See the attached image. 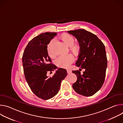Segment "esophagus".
<instances>
[{
  "mask_svg": "<svg viewBox=\"0 0 123 123\" xmlns=\"http://www.w3.org/2000/svg\"><path fill=\"white\" fill-rule=\"evenodd\" d=\"M67 73L69 74V73H71V70L70 69H67Z\"/></svg>",
  "mask_w": 123,
  "mask_h": 123,
  "instance_id": "1",
  "label": "esophagus"
}]
</instances>
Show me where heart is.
<instances>
[{"instance_id": "obj_1", "label": "heart", "mask_w": 123, "mask_h": 123, "mask_svg": "<svg viewBox=\"0 0 123 123\" xmlns=\"http://www.w3.org/2000/svg\"><path fill=\"white\" fill-rule=\"evenodd\" d=\"M61 39L62 42L67 46L69 47L70 50L73 53H77L80 51V46L77 44H74V37L69 34H64L62 36ZM54 43V40H51L47 46V51L48 55L51 57H54L55 54L52 50V46ZM74 59L71 55L60 56L56 60L57 65L61 67L67 68L73 62Z\"/></svg>"}]
</instances>
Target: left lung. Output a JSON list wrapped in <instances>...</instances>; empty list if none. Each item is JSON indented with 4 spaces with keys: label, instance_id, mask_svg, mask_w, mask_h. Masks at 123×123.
Wrapping results in <instances>:
<instances>
[{
    "label": "left lung",
    "instance_id": "1",
    "mask_svg": "<svg viewBox=\"0 0 123 123\" xmlns=\"http://www.w3.org/2000/svg\"><path fill=\"white\" fill-rule=\"evenodd\" d=\"M67 32L76 37L80 45L76 66L86 69L82 75L79 70L72 71L77 77L73 88L83 96H92L100 89L105 80L107 58L105 45L96 35L86 30Z\"/></svg>",
    "mask_w": 123,
    "mask_h": 123
}]
</instances>
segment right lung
<instances>
[{"label": "right lung", "instance_id": "1", "mask_svg": "<svg viewBox=\"0 0 123 123\" xmlns=\"http://www.w3.org/2000/svg\"><path fill=\"white\" fill-rule=\"evenodd\" d=\"M57 35L46 32L35 37L26 46L22 58L25 78L30 89L38 98L45 100L58 94L67 75L66 69L60 68L52 77L47 76L57 68L47 52V45Z\"/></svg>", "mask_w": 123, "mask_h": 123}]
</instances>
